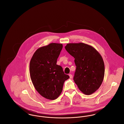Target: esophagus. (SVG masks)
<instances>
[{"mask_svg":"<svg viewBox=\"0 0 124 124\" xmlns=\"http://www.w3.org/2000/svg\"><path fill=\"white\" fill-rule=\"evenodd\" d=\"M69 77H70V78H72V75L71 74H70L69 75Z\"/></svg>","mask_w":124,"mask_h":124,"instance_id":"obj_1","label":"esophagus"}]
</instances>
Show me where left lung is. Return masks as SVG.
Segmentation results:
<instances>
[{
	"label": "left lung",
	"mask_w": 124,
	"mask_h": 124,
	"mask_svg": "<svg viewBox=\"0 0 124 124\" xmlns=\"http://www.w3.org/2000/svg\"><path fill=\"white\" fill-rule=\"evenodd\" d=\"M65 49L75 59L73 80L78 88L85 95L94 93L100 88L105 75L101 55L94 47L83 43L67 44Z\"/></svg>",
	"instance_id": "8db88e82"
}]
</instances>
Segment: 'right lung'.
Masks as SVG:
<instances>
[{"label": "right lung", "instance_id": "add662e5", "mask_svg": "<svg viewBox=\"0 0 124 124\" xmlns=\"http://www.w3.org/2000/svg\"><path fill=\"white\" fill-rule=\"evenodd\" d=\"M63 48L62 44L52 43L40 47L30 63V74L37 91L45 98L54 100L62 93L64 82L69 78L57 60Z\"/></svg>", "mask_w": 124, "mask_h": 124}]
</instances>
